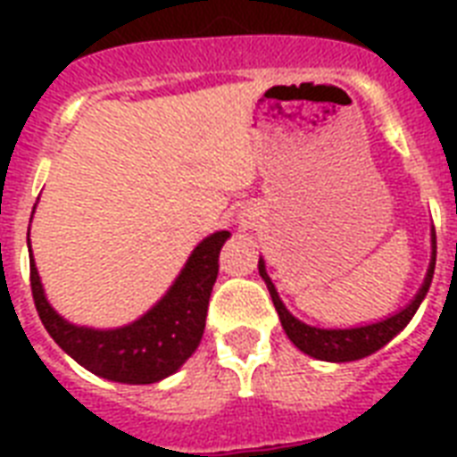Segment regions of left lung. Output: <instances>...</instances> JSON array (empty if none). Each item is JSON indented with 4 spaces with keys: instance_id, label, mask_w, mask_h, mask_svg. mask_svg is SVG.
Returning a JSON list of instances; mask_svg holds the SVG:
<instances>
[{
    "instance_id": "8db88e82",
    "label": "left lung",
    "mask_w": 457,
    "mask_h": 457,
    "mask_svg": "<svg viewBox=\"0 0 457 457\" xmlns=\"http://www.w3.org/2000/svg\"><path fill=\"white\" fill-rule=\"evenodd\" d=\"M434 265H436V235L432 232V261H429L425 282L420 287V292L415 294V299L405 305V308H401L398 312L389 315V318L377 320V322H368V325L344 327V329H341V327H334V329L312 327L301 322L299 318H294L292 312L287 311V305L282 303V299H279V294L278 289H275V285H272V279L268 278L263 258L258 261V272H261V278H263L265 287H268V292H270V299L279 315L282 329H285L287 337L292 339L294 346L299 348V351H303L305 355H311V358H318V361L351 362L361 361V358H368V355H372L382 346H386V344L411 322L412 315L418 312L420 303L425 301L427 292H429V285H432L434 278Z\"/></svg>"
}]
</instances>
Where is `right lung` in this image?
Segmentation results:
<instances>
[{
    "label": "right lung",
    "instance_id": "1",
    "mask_svg": "<svg viewBox=\"0 0 457 457\" xmlns=\"http://www.w3.org/2000/svg\"><path fill=\"white\" fill-rule=\"evenodd\" d=\"M228 237V229H220L196 244L170 289L142 318L116 329L73 325L61 318L46 301L35 261H30L32 299L39 320L49 337L92 375L120 384L161 382L175 375L199 346L206 327L208 299L218 278V253Z\"/></svg>",
    "mask_w": 457,
    "mask_h": 457
}]
</instances>
